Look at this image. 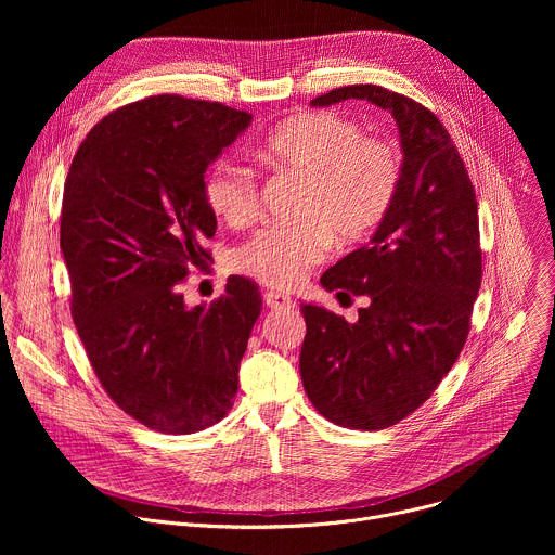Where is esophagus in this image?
<instances>
[{
	"instance_id": "esophagus-1",
	"label": "esophagus",
	"mask_w": 555,
	"mask_h": 555,
	"mask_svg": "<svg viewBox=\"0 0 555 555\" xmlns=\"http://www.w3.org/2000/svg\"><path fill=\"white\" fill-rule=\"evenodd\" d=\"M263 300H266V305H268L270 309H289V307H294V300H292L287 294L272 292V289L263 294Z\"/></svg>"
}]
</instances>
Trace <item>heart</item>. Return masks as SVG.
Returning a JSON list of instances; mask_svg holds the SVG:
<instances>
[{
	"label": "heart",
	"mask_w": 555,
	"mask_h": 555,
	"mask_svg": "<svg viewBox=\"0 0 555 555\" xmlns=\"http://www.w3.org/2000/svg\"><path fill=\"white\" fill-rule=\"evenodd\" d=\"M270 167L302 178L294 225L259 230L236 253V268L276 289L296 287L325 261L332 236L347 246L369 236L390 210L402 184V153L388 140L334 112H307L276 125L259 146ZM210 210L232 228L248 225L259 210L250 171L228 163L206 180Z\"/></svg>",
	"instance_id": "1"
}]
</instances>
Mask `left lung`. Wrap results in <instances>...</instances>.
I'll use <instances>...</instances> for the list:
<instances>
[{
	"label": "left lung",
	"instance_id": "left-lung-1",
	"mask_svg": "<svg viewBox=\"0 0 555 555\" xmlns=\"http://www.w3.org/2000/svg\"><path fill=\"white\" fill-rule=\"evenodd\" d=\"M347 99L398 122L402 184L371 242L321 276L330 292L369 296L358 321L300 305V377L325 420L382 430L430 398L465 345L483 276L479 206L456 144L428 107L369 83L336 88L311 105Z\"/></svg>",
	"mask_w": 555,
	"mask_h": 555
}]
</instances>
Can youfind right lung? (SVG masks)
Listing matches in <instances>:
<instances>
[{"mask_svg": "<svg viewBox=\"0 0 555 555\" xmlns=\"http://www.w3.org/2000/svg\"><path fill=\"white\" fill-rule=\"evenodd\" d=\"M253 116L178 94L107 114L78 146L63 186L61 253L72 319L118 409L191 435L232 409L240 362L263 309L259 285L228 276L210 305L180 292L217 230L204 173Z\"/></svg>", "mask_w": 555, "mask_h": 555, "instance_id": "add662e5", "label": "right lung"}]
</instances>
